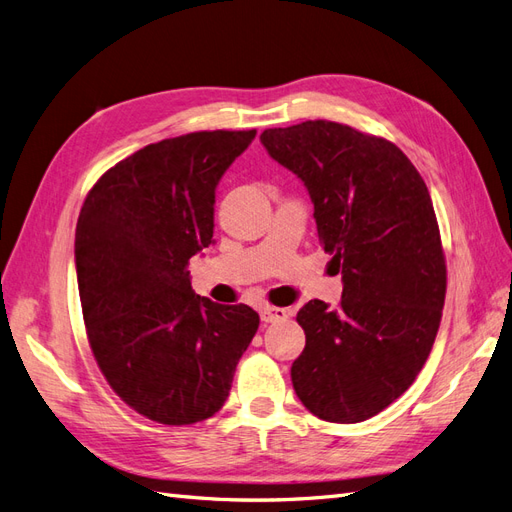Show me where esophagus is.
I'll use <instances>...</instances> for the list:
<instances>
[{"instance_id": "obj_1", "label": "esophagus", "mask_w": 512, "mask_h": 512, "mask_svg": "<svg viewBox=\"0 0 512 512\" xmlns=\"http://www.w3.org/2000/svg\"><path fill=\"white\" fill-rule=\"evenodd\" d=\"M288 318V312L284 307H273V305H267L260 309V320L269 324V322H280V320H286Z\"/></svg>"}]
</instances>
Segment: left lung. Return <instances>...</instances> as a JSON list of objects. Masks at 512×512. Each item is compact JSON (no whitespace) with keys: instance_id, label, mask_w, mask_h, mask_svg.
I'll list each match as a JSON object with an SVG mask.
<instances>
[{"instance_id":"left-lung-1","label":"left lung","mask_w":512,"mask_h":512,"mask_svg":"<svg viewBox=\"0 0 512 512\" xmlns=\"http://www.w3.org/2000/svg\"><path fill=\"white\" fill-rule=\"evenodd\" d=\"M314 203L342 303H305V348L290 376L303 406L329 423H361L404 393L436 342L446 265L423 177L397 145L335 121L260 134Z\"/></svg>"}]
</instances>
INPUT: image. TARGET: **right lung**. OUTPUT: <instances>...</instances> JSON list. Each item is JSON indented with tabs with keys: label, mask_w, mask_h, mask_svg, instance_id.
<instances>
[{
	"label": "right lung",
	"mask_w": 512,
	"mask_h": 512,
	"mask_svg": "<svg viewBox=\"0 0 512 512\" xmlns=\"http://www.w3.org/2000/svg\"><path fill=\"white\" fill-rule=\"evenodd\" d=\"M256 130L147 145L89 190L74 237L85 329L111 389L162 425L218 412L258 331L247 305L192 290L188 262L213 243L215 188Z\"/></svg>",
	"instance_id": "obj_1"
}]
</instances>
